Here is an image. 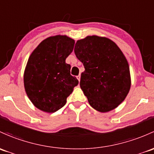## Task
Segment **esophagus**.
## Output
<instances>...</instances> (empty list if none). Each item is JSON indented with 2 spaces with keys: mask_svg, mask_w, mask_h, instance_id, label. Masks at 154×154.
<instances>
[{
  "mask_svg": "<svg viewBox=\"0 0 154 154\" xmlns=\"http://www.w3.org/2000/svg\"><path fill=\"white\" fill-rule=\"evenodd\" d=\"M77 79L79 80V81H80V75L77 76Z\"/></svg>",
  "mask_w": 154,
  "mask_h": 154,
  "instance_id": "34e87169",
  "label": "esophagus"
}]
</instances>
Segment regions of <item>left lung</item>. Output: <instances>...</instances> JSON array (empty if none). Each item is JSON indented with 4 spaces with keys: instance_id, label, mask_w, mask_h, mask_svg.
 <instances>
[{
    "instance_id": "left-lung-1",
    "label": "left lung",
    "mask_w": 154,
    "mask_h": 154,
    "mask_svg": "<svg viewBox=\"0 0 154 154\" xmlns=\"http://www.w3.org/2000/svg\"><path fill=\"white\" fill-rule=\"evenodd\" d=\"M74 53L85 68L80 85L90 106L104 113L121 104L131 82L128 63L117 45L105 37L87 36L77 40Z\"/></svg>"
}]
</instances>
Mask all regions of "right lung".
I'll return each mask as SVG.
<instances>
[{
    "label": "right lung",
    "instance_id": "obj_1",
    "mask_svg": "<svg viewBox=\"0 0 154 154\" xmlns=\"http://www.w3.org/2000/svg\"><path fill=\"white\" fill-rule=\"evenodd\" d=\"M74 40L66 35L43 40L32 51L23 74L26 93L33 105L47 113H54L66 103V99L78 85L66 63L72 52Z\"/></svg>",
    "mask_w": 154,
    "mask_h": 154
}]
</instances>
